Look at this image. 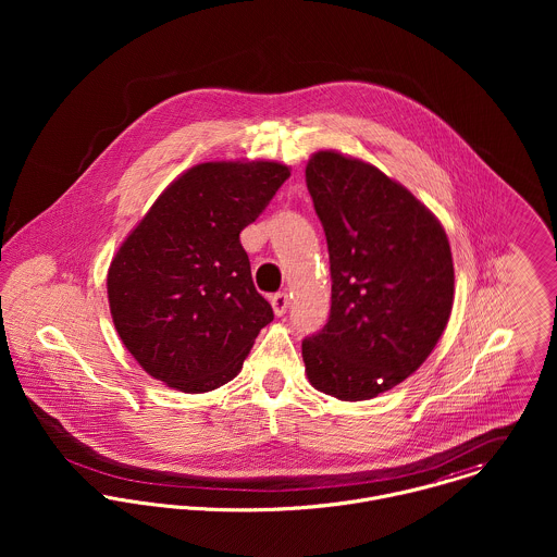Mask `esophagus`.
Instances as JSON below:
<instances>
[{
  "label": "esophagus",
  "mask_w": 557,
  "mask_h": 557,
  "mask_svg": "<svg viewBox=\"0 0 557 557\" xmlns=\"http://www.w3.org/2000/svg\"><path fill=\"white\" fill-rule=\"evenodd\" d=\"M270 302H272V309H274V313L278 318H283L287 313V309H289V296L287 294H274Z\"/></svg>",
  "instance_id": "esophagus-1"
}]
</instances>
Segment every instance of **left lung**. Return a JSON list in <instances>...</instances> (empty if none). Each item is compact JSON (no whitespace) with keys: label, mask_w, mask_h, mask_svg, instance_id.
<instances>
[{"label":"left lung","mask_w":557,"mask_h":557,"mask_svg":"<svg viewBox=\"0 0 557 557\" xmlns=\"http://www.w3.org/2000/svg\"><path fill=\"white\" fill-rule=\"evenodd\" d=\"M307 186L332 276L327 323L302 341L309 382L341 400L377 397L418 371L446 330L448 236L424 203L364 160L315 152Z\"/></svg>","instance_id":"8db88e82"}]
</instances>
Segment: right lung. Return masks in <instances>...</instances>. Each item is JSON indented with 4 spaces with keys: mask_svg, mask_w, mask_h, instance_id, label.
<instances>
[{
    "mask_svg": "<svg viewBox=\"0 0 557 557\" xmlns=\"http://www.w3.org/2000/svg\"><path fill=\"white\" fill-rule=\"evenodd\" d=\"M292 175L274 160H219L184 171L122 242L107 294L141 369L182 393L232 382L274 313L255 289L239 232Z\"/></svg>",
    "mask_w": 557,
    "mask_h": 557,
    "instance_id": "obj_1",
    "label": "right lung"
}]
</instances>
